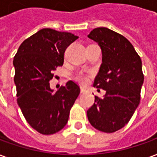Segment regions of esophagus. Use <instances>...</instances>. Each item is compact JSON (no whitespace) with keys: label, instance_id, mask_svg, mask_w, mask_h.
<instances>
[{"label":"esophagus","instance_id":"1","mask_svg":"<svg viewBox=\"0 0 157 157\" xmlns=\"http://www.w3.org/2000/svg\"><path fill=\"white\" fill-rule=\"evenodd\" d=\"M86 92V89H84L83 87H81V93H85Z\"/></svg>","mask_w":157,"mask_h":157}]
</instances>
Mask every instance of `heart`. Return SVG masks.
<instances>
[{
	"label": "heart",
	"instance_id": "b5f03b06",
	"mask_svg": "<svg viewBox=\"0 0 157 157\" xmlns=\"http://www.w3.org/2000/svg\"><path fill=\"white\" fill-rule=\"evenodd\" d=\"M75 80L79 82L80 83H86L87 82V81H88V77H87V75H84L83 73H82V72H80V73L76 74V75H75Z\"/></svg>",
	"mask_w": 157,
	"mask_h": 157
}]
</instances>
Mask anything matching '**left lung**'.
<instances>
[{"mask_svg":"<svg viewBox=\"0 0 157 157\" xmlns=\"http://www.w3.org/2000/svg\"><path fill=\"white\" fill-rule=\"evenodd\" d=\"M88 37L99 44L102 53L94 87L106 91L103 98L95 96L88 119L101 132H116L129 122L140 103L144 80L142 60L132 44L113 30L96 28Z\"/></svg>","mask_w":157,"mask_h":157,"instance_id":"obj_1","label":"left lung"}]
</instances>
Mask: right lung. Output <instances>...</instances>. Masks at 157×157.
Returning <instances> with one entry per match:
<instances>
[{"mask_svg":"<svg viewBox=\"0 0 157 157\" xmlns=\"http://www.w3.org/2000/svg\"><path fill=\"white\" fill-rule=\"evenodd\" d=\"M77 38L68 32L42 29L26 39L14 57L17 103L28 123L42 135L64 128L80 94L73 81L56 92L49 86L53 71L63 65L66 48Z\"/></svg>","mask_w":157,"mask_h":157,"instance_id":"obj_1","label":"right lung"}]
</instances>
